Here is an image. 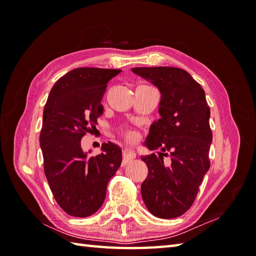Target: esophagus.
<instances>
[{"label":"esophagus","instance_id":"obj_1","mask_svg":"<svg viewBox=\"0 0 256 256\" xmlns=\"http://www.w3.org/2000/svg\"><path fill=\"white\" fill-rule=\"evenodd\" d=\"M135 158V153L131 150L125 148L123 150V160H122V166H126L130 162Z\"/></svg>","mask_w":256,"mask_h":256}]
</instances>
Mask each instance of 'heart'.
<instances>
[{
    "label": "heart",
    "mask_w": 256,
    "mask_h": 256,
    "mask_svg": "<svg viewBox=\"0 0 256 256\" xmlns=\"http://www.w3.org/2000/svg\"><path fill=\"white\" fill-rule=\"evenodd\" d=\"M122 134L128 142H135L138 138V134L133 130H124V131H122Z\"/></svg>",
    "instance_id": "b5f03b06"
}]
</instances>
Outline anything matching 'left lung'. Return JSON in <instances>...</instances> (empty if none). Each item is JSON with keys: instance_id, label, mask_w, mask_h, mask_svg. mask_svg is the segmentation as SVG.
Segmentation results:
<instances>
[{"instance_id": "left-lung-1", "label": "left lung", "mask_w": 256, "mask_h": 256, "mask_svg": "<svg viewBox=\"0 0 256 256\" xmlns=\"http://www.w3.org/2000/svg\"><path fill=\"white\" fill-rule=\"evenodd\" d=\"M132 72L160 92V118L150 125L145 145L158 156H142L148 175L140 187L146 208L162 219L184 214L197 197L210 168L212 132L210 108L201 86L186 70L175 67H138ZM170 154L167 166L162 156Z\"/></svg>"}]
</instances>
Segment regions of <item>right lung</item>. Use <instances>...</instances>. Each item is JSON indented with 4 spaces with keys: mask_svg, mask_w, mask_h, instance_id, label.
Listing matches in <instances>:
<instances>
[{
    "mask_svg": "<svg viewBox=\"0 0 256 256\" xmlns=\"http://www.w3.org/2000/svg\"><path fill=\"white\" fill-rule=\"evenodd\" d=\"M121 69L76 68L54 84L42 113L40 135L44 170L60 208L72 216L96 214L106 186L122 162V150L111 142L88 157L81 138L98 124L108 82Z\"/></svg>",
    "mask_w": 256,
    "mask_h": 256,
    "instance_id": "add662e5",
    "label": "right lung"
}]
</instances>
